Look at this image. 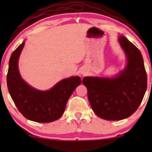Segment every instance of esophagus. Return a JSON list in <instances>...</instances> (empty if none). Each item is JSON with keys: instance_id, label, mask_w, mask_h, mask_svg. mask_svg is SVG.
Returning a JSON list of instances; mask_svg holds the SVG:
<instances>
[{"instance_id": "34e87169", "label": "esophagus", "mask_w": 152, "mask_h": 152, "mask_svg": "<svg viewBox=\"0 0 152 152\" xmlns=\"http://www.w3.org/2000/svg\"><path fill=\"white\" fill-rule=\"evenodd\" d=\"M81 74H83V72H81Z\"/></svg>"}]
</instances>
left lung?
I'll return each instance as SVG.
<instances>
[{"label":"left lung","mask_w":152,"mask_h":152,"mask_svg":"<svg viewBox=\"0 0 152 152\" xmlns=\"http://www.w3.org/2000/svg\"><path fill=\"white\" fill-rule=\"evenodd\" d=\"M118 42L126 58L125 68L114 77L86 76L83 83L99 117L110 121L124 119L137 111L147 87V77L140 50L126 37Z\"/></svg>","instance_id":"obj_1"}]
</instances>
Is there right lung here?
<instances>
[{
	"label": "right lung",
	"instance_id": "right-lung-1",
	"mask_svg": "<svg viewBox=\"0 0 152 152\" xmlns=\"http://www.w3.org/2000/svg\"><path fill=\"white\" fill-rule=\"evenodd\" d=\"M25 45L23 41L11 54L7 74V86L15 105L24 117L38 123L58 119L64 114L68 100L81 83L79 76L58 81L48 91L34 88L23 79L18 69V59Z\"/></svg>",
	"mask_w": 152,
	"mask_h": 152
}]
</instances>
